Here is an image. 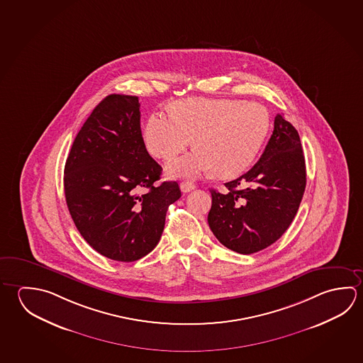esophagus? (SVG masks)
<instances>
[{
  "mask_svg": "<svg viewBox=\"0 0 363 363\" xmlns=\"http://www.w3.org/2000/svg\"><path fill=\"white\" fill-rule=\"evenodd\" d=\"M179 187H181V191L186 194V192H190V191L194 190V189H195V184H192V182H189V181H186V182H181Z\"/></svg>",
  "mask_w": 363,
  "mask_h": 363,
  "instance_id": "esophagus-1",
  "label": "esophagus"
}]
</instances>
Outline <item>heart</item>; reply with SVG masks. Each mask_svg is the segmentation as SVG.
I'll return each instance as SVG.
<instances>
[{
  "label": "heart",
  "mask_w": 363,
  "mask_h": 363,
  "mask_svg": "<svg viewBox=\"0 0 363 363\" xmlns=\"http://www.w3.org/2000/svg\"><path fill=\"white\" fill-rule=\"evenodd\" d=\"M270 116L260 103L189 98L176 102L171 115L152 113L143 140L154 158L171 160L195 138L197 149L167 166L169 177L195 179L214 168L216 176L243 172L267 139Z\"/></svg>",
  "instance_id": "b5f03b06"
}]
</instances>
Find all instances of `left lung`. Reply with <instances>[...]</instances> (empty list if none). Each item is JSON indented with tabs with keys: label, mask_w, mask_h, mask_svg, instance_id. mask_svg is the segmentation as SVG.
I'll list each match as a JSON object with an SVG mask.
<instances>
[{
	"label": "left lung",
	"mask_w": 363,
	"mask_h": 363,
	"mask_svg": "<svg viewBox=\"0 0 363 363\" xmlns=\"http://www.w3.org/2000/svg\"><path fill=\"white\" fill-rule=\"evenodd\" d=\"M211 190L210 229L223 246L250 255L278 241L297 214L306 189L305 157L297 130L283 115L260 160L241 177Z\"/></svg>",
	"instance_id": "obj_1"
}]
</instances>
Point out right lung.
Here are the masks:
<instances>
[{
  "mask_svg": "<svg viewBox=\"0 0 363 363\" xmlns=\"http://www.w3.org/2000/svg\"><path fill=\"white\" fill-rule=\"evenodd\" d=\"M71 218L84 240L111 260L131 262L158 245L168 206L181 197L147 153L139 98L111 94L93 109L65 164ZM147 189L145 194L138 191Z\"/></svg>",
  "mask_w": 363,
  "mask_h": 363,
  "instance_id": "1",
  "label": "right lung"
}]
</instances>
